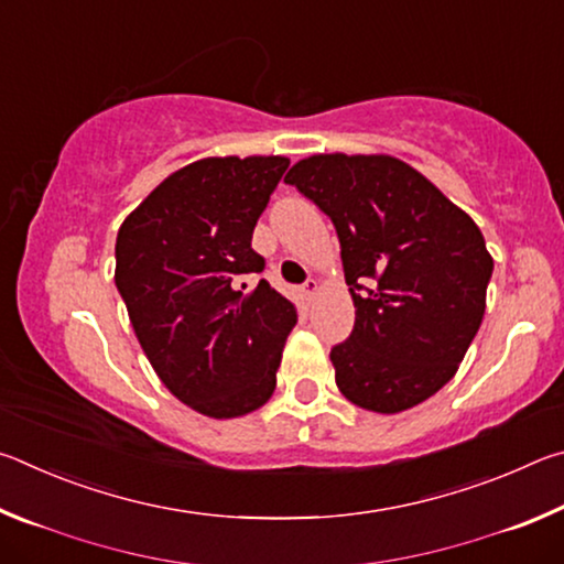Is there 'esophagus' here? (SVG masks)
<instances>
[{
    "instance_id": "esophagus-1",
    "label": "esophagus",
    "mask_w": 564,
    "mask_h": 564,
    "mask_svg": "<svg viewBox=\"0 0 564 564\" xmlns=\"http://www.w3.org/2000/svg\"><path fill=\"white\" fill-rule=\"evenodd\" d=\"M316 293H318V281L316 279H308V281L303 283V295H305V299L311 301Z\"/></svg>"
}]
</instances>
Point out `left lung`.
Instances as JSON below:
<instances>
[{"label":"left lung","instance_id":"obj_1","mask_svg":"<svg viewBox=\"0 0 564 564\" xmlns=\"http://www.w3.org/2000/svg\"><path fill=\"white\" fill-rule=\"evenodd\" d=\"M285 184L330 218L340 241L356 305L352 333L330 350L340 393L373 413L435 395L482 323L492 259L480 228L393 156L316 154Z\"/></svg>","mask_w":564,"mask_h":564}]
</instances>
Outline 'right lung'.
<instances>
[{"mask_svg": "<svg viewBox=\"0 0 564 564\" xmlns=\"http://www.w3.org/2000/svg\"><path fill=\"white\" fill-rule=\"evenodd\" d=\"M291 161H194L161 181L117 236V289L133 333L171 393L208 417H238L275 390L289 299L261 279L253 228Z\"/></svg>", "mask_w": 564, "mask_h": 564, "instance_id": "obj_1", "label": "right lung"}]
</instances>
